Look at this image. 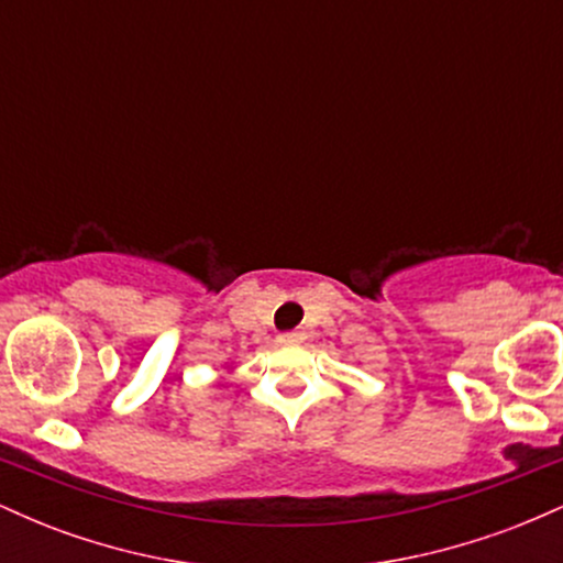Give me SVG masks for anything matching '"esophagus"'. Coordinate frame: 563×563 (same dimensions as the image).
I'll return each mask as SVG.
<instances>
[{
  "mask_svg": "<svg viewBox=\"0 0 563 563\" xmlns=\"http://www.w3.org/2000/svg\"><path fill=\"white\" fill-rule=\"evenodd\" d=\"M303 339H307L303 331H288V333L277 335V341H280V344H299V341H303Z\"/></svg>",
  "mask_w": 563,
  "mask_h": 563,
  "instance_id": "34e87169",
  "label": "esophagus"
}]
</instances>
